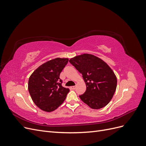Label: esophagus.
<instances>
[{"instance_id": "34e87169", "label": "esophagus", "mask_w": 146, "mask_h": 146, "mask_svg": "<svg viewBox=\"0 0 146 146\" xmlns=\"http://www.w3.org/2000/svg\"><path fill=\"white\" fill-rule=\"evenodd\" d=\"M71 88L72 90H75L76 88V86H71Z\"/></svg>"}]
</instances>
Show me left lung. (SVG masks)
Returning a JSON list of instances; mask_svg holds the SVG:
<instances>
[{
	"label": "left lung",
	"instance_id": "8db88e82",
	"mask_svg": "<svg viewBox=\"0 0 146 146\" xmlns=\"http://www.w3.org/2000/svg\"><path fill=\"white\" fill-rule=\"evenodd\" d=\"M86 83V90L79 98L92 109L105 107L111 100L117 86L114 73L103 60L94 55L82 54L69 60Z\"/></svg>",
	"mask_w": 146,
	"mask_h": 146
}]
</instances>
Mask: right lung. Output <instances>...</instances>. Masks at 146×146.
Listing matches in <instances>:
<instances>
[{
  "mask_svg": "<svg viewBox=\"0 0 146 146\" xmlns=\"http://www.w3.org/2000/svg\"><path fill=\"white\" fill-rule=\"evenodd\" d=\"M68 58H57L47 61L31 75L28 89L33 102L44 111H54L63 104L69 90L62 86L60 73Z\"/></svg>",
  "mask_w": 146,
  "mask_h": 146,
  "instance_id": "add662e5",
  "label": "right lung"
}]
</instances>
